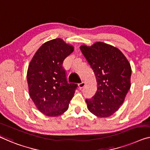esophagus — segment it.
<instances>
[{"instance_id": "1", "label": "esophagus", "mask_w": 150, "mask_h": 150, "mask_svg": "<svg viewBox=\"0 0 150 150\" xmlns=\"http://www.w3.org/2000/svg\"><path fill=\"white\" fill-rule=\"evenodd\" d=\"M78 86H79V88L80 89L83 88L85 86V82H81V83H80V84H78Z\"/></svg>"}]
</instances>
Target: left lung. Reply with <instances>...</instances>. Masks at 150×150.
Returning <instances> with one entry per match:
<instances>
[{"label": "left lung", "mask_w": 150, "mask_h": 150, "mask_svg": "<svg viewBox=\"0 0 150 150\" xmlns=\"http://www.w3.org/2000/svg\"><path fill=\"white\" fill-rule=\"evenodd\" d=\"M80 50L94 71L97 91L86 98L90 112L98 117H108L119 109L131 87L130 64L120 50L103 42Z\"/></svg>", "instance_id": "8db88e82"}]
</instances>
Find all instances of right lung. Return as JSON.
Returning a JSON list of instances; mask_svg holds the SVG:
<instances>
[{"instance_id": "obj_1", "label": "right lung", "mask_w": 150, "mask_h": 150, "mask_svg": "<svg viewBox=\"0 0 150 150\" xmlns=\"http://www.w3.org/2000/svg\"><path fill=\"white\" fill-rule=\"evenodd\" d=\"M74 51L62 39L47 41L34 55L27 70L30 97L40 112L56 117L68 110L78 84L68 83L63 62Z\"/></svg>"}]
</instances>
